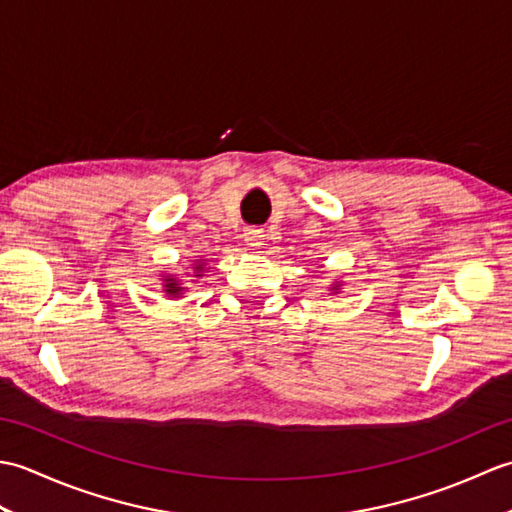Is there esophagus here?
<instances>
[{
  "label": "esophagus",
  "mask_w": 512,
  "mask_h": 512,
  "mask_svg": "<svg viewBox=\"0 0 512 512\" xmlns=\"http://www.w3.org/2000/svg\"><path fill=\"white\" fill-rule=\"evenodd\" d=\"M244 242L250 248H259L264 244V231H262V228H257V226H248L244 231Z\"/></svg>",
  "instance_id": "1"
}]
</instances>
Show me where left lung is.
I'll use <instances>...</instances> for the list:
<instances>
[{"label": "left lung", "instance_id": "obj_1", "mask_svg": "<svg viewBox=\"0 0 512 512\" xmlns=\"http://www.w3.org/2000/svg\"><path fill=\"white\" fill-rule=\"evenodd\" d=\"M339 286H341V284H336V286H334V288H332V290H334V292H336V290H339Z\"/></svg>", "mask_w": 512, "mask_h": 512}]
</instances>
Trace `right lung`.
Instances as JSON below:
<instances>
[{
	"instance_id": "add662e5",
	"label": "right lung",
	"mask_w": 512,
	"mask_h": 512,
	"mask_svg": "<svg viewBox=\"0 0 512 512\" xmlns=\"http://www.w3.org/2000/svg\"><path fill=\"white\" fill-rule=\"evenodd\" d=\"M195 273H198L195 277H200V273H202V264H200V262H198V266H195ZM165 292H167V295H171V297L180 295L182 288H180L176 277H167V279H165Z\"/></svg>"
}]
</instances>
